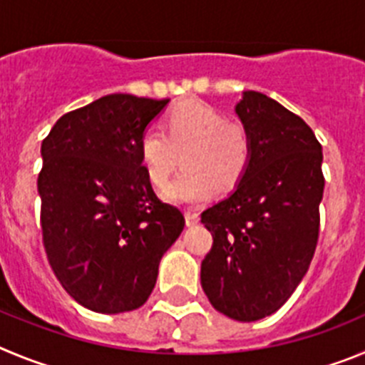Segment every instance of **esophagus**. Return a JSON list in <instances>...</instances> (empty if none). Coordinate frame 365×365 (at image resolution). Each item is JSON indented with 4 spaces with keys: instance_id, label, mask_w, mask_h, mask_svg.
Masks as SVG:
<instances>
[{
    "instance_id": "esophagus-1",
    "label": "esophagus",
    "mask_w": 365,
    "mask_h": 365,
    "mask_svg": "<svg viewBox=\"0 0 365 365\" xmlns=\"http://www.w3.org/2000/svg\"><path fill=\"white\" fill-rule=\"evenodd\" d=\"M200 222V215L196 211H187L185 212V223L189 225V227H192V225H196V223Z\"/></svg>"
}]
</instances>
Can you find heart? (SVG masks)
I'll return each mask as SVG.
<instances>
[{
	"mask_svg": "<svg viewBox=\"0 0 365 365\" xmlns=\"http://www.w3.org/2000/svg\"><path fill=\"white\" fill-rule=\"evenodd\" d=\"M140 162L154 187L163 189L180 167L182 176L163 192L178 205H198L218 192H231L247 175L252 140L247 127L212 105L185 100L170 107L162 133L145 130L140 138Z\"/></svg>",
	"mask_w": 365,
	"mask_h": 365,
	"instance_id": "1",
	"label": "heart"
}]
</instances>
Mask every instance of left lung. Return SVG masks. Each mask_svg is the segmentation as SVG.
Masks as SVG:
<instances>
[{"mask_svg":"<svg viewBox=\"0 0 365 365\" xmlns=\"http://www.w3.org/2000/svg\"><path fill=\"white\" fill-rule=\"evenodd\" d=\"M236 114L251 133V165L227 198L202 212L212 247L200 278L216 311L255 322L280 309L313 260L322 145L300 116L262 93L245 91Z\"/></svg>","mask_w":365,"mask_h":365,"instance_id":"left-lung-1","label":"left lung"}]
</instances>
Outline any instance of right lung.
<instances>
[{"label":"right lung","mask_w":365,"mask_h":365,"mask_svg":"<svg viewBox=\"0 0 365 365\" xmlns=\"http://www.w3.org/2000/svg\"><path fill=\"white\" fill-rule=\"evenodd\" d=\"M169 100L109 94L56 121L38 176L48 264L78 304L96 313L138 309L185 218L153 190L140 138Z\"/></svg>","instance_id":"right-lung-1"}]
</instances>
